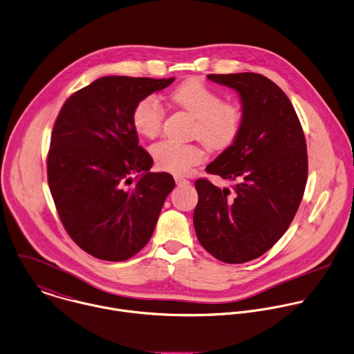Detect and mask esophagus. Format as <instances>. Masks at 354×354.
<instances>
[{"label":"esophagus","instance_id":"obj_1","mask_svg":"<svg viewBox=\"0 0 354 354\" xmlns=\"http://www.w3.org/2000/svg\"><path fill=\"white\" fill-rule=\"evenodd\" d=\"M175 182H176V185H179V186H182V185H189V183H190L187 179L180 178V176H176V178H175Z\"/></svg>","mask_w":354,"mask_h":354}]
</instances>
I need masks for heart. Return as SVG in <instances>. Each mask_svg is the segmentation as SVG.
Returning <instances> with one entry per match:
<instances>
[{
	"label": "heart",
	"mask_w": 354,
	"mask_h": 354,
	"mask_svg": "<svg viewBox=\"0 0 354 354\" xmlns=\"http://www.w3.org/2000/svg\"><path fill=\"white\" fill-rule=\"evenodd\" d=\"M169 99L194 118L192 133L208 149L223 151L239 139L245 121L243 106L239 102L223 100L222 95L205 82L187 80L171 92ZM164 118L165 111L153 95L140 99L132 111L133 128L149 139L161 132ZM151 156L158 168L183 175L203 160L204 151L196 143L162 140L151 147Z\"/></svg>",
	"instance_id": "obj_1"
}]
</instances>
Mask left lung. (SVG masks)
Instances as JSON below:
<instances>
[{"label": "left lung", "instance_id": "left-lung-1", "mask_svg": "<svg viewBox=\"0 0 354 354\" xmlns=\"http://www.w3.org/2000/svg\"><path fill=\"white\" fill-rule=\"evenodd\" d=\"M207 77L239 92L245 121L234 145L205 168L233 186L197 179L193 223L214 258L244 263L268 252L290 227L308 180L306 139L291 100L268 77Z\"/></svg>", "mask_w": 354, "mask_h": 354}]
</instances>
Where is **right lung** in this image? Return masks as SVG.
I'll return each instance as SVG.
<instances>
[{
    "label": "right lung",
    "mask_w": 354,
    "mask_h": 354,
    "mask_svg": "<svg viewBox=\"0 0 354 354\" xmlns=\"http://www.w3.org/2000/svg\"><path fill=\"white\" fill-rule=\"evenodd\" d=\"M174 80L97 78L73 93L55 121L46 158L50 194L71 240L97 259L138 254L175 187L172 175L150 172L153 158L132 124L136 103Z\"/></svg>",
    "instance_id": "add662e5"
}]
</instances>
